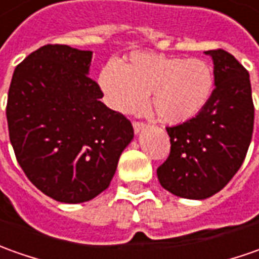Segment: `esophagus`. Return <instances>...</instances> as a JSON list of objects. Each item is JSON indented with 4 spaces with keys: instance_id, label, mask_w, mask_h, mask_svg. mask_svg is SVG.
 <instances>
[{
    "instance_id": "obj_1",
    "label": "esophagus",
    "mask_w": 259,
    "mask_h": 259,
    "mask_svg": "<svg viewBox=\"0 0 259 259\" xmlns=\"http://www.w3.org/2000/svg\"><path fill=\"white\" fill-rule=\"evenodd\" d=\"M145 127H146V123H143V121H133V129H135V133L142 132Z\"/></svg>"
}]
</instances>
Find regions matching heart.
I'll use <instances>...</instances> for the list:
<instances>
[{
	"instance_id": "1",
	"label": "heart",
	"mask_w": 259,
	"mask_h": 259,
	"mask_svg": "<svg viewBox=\"0 0 259 259\" xmlns=\"http://www.w3.org/2000/svg\"><path fill=\"white\" fill-rule=\"evenodd\" d=\"M99 84L107 104L116 112H140L149 96L150 109L167 124L193 119L208 104L215 73L202 58L172 57L157 53H135L116 67H103Z\"/></svg>"
}]
</instances>
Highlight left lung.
<instances>
[{
	"instance_id": "1",
	"label": "left lung",
	"mask_w": 259,
	"mask_h": 259,
	"mask_svg": "<svg viewBox=\"0 0 259 259\" xmlns=\"http://www.w3.org/2000/svg\"><path fill=\"white\" fill-rule=\"evenodd\" d=\"M205 54L213 60L212 97L193 119L166 127L170 153L157 167L160 185L186 199H206L225 188L242 165L254 130L245 67L222 49Z\"/></svg>"
}]
</instances>
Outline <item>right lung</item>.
Segmentation results:
<instances>
[{
    "mask_svg": "<svg viewBox=\"0 0 259 259\" xmlns=\"http://www.w3.org/2000/svg\"><path fill=\"white\" fill-rule=\"evenodd\" d=\"M92 51L47 44L15 70L7 121L18 163L31 183L64 203H81L109 188L133 126L100 102L87 76Z\"/></svg>",
    "mask_w": 259,
    "mask_h": 259,
    "instance_id": "right-lung-1",
    "label": "right lung"
}]
</instances>
